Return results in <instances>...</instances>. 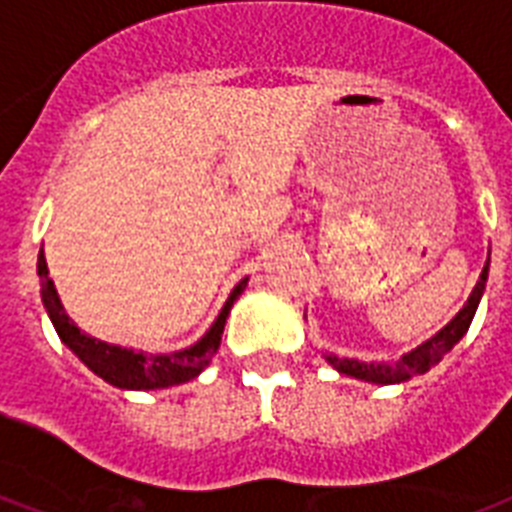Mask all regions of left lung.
<instances>
[{
  "mask_svg": "<svg viewBox=\"0 0 512 512\" xmlns=\"http://www.w3.org/2000/svg\"><path fill=\"white\" fill-rule=\"evenodd\" d=\"M489 276V260L484 265L482 276L476 281L474 291L468 296V302L463 304V309L453 320L445 325V328L437 333L435 338H429L427 343H422L419 349H414L411 354H406L403 359H398L395 364H364L356 362V359H338V356H328V362L341 372V375L356 377V380H367V382H380V385H393V382H406L416 375H424L429 369L440 362L442 356L453 349L455 343L461 341L463 333L468 330L471 320L476 315V307H479V299L484 294V286H487Z\"/></svg>",
  "mask_w": 512,
  "mask_h": 512,
  "instance_id": "8db88e82",
  "label": "left lung"
}]
</instances>
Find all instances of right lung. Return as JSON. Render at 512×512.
I'll list each match as a JSON object with an SVG mask.
<instances>
[{
	"label": "right lung",
	"instance_id": "obj_1",
	"mask_svg": "<svg viewBox=\"0 0 512 512\" xmlns=\"http://www.w3.org/2000/svg\"><path fill=\"white\" fill-rule=\"evenodd\" d=\"M38 278H41V299H44V307L49 312L54 328H57L59 338H62L72 351H75L83 364H88V369H93L98 377H103L111 385L127 390H153V388H169V385H179V382H187L192 377H197L210 364V359L216 356L218 346H221L223 325H226V317H229L231 307L239 299V294L247 286V278H244L231 296L223 304L221 315L216 317V322L210 325V330L205 333L195 346L184 351H174V354H145V351H132L122 349V346H111V343L96 341L90 338L88 333L77 328L70 317L64 315L62 302H59L57 289L49 278V268H46L44 249L38 252Z\"/></svg>",
	"mask_w": 512,
	"mask_h": 512
}]
</instances>
